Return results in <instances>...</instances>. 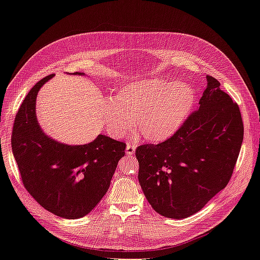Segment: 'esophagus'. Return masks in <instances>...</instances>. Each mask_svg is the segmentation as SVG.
Masks as SVG:
<instances>
[{"label":"esophagus","instance_id":"obj_1","mask_svg":"<svg viewBox=\"0 0 260 260\" xmlns=\"http://www.w3.org/2000/svg\"><path fill=\"white\" fill-rule=\"evenodd\" d=\"M135 151H136V145L128 143L127 147H125V153H127V155L132 156L133 154H135Z\"/></svg>","mask_w":260,"mask_h":260}]
</instances>
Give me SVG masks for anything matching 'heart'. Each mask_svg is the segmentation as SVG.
Returning <instances> with one entry per match:
<instances>
[{
  "label": "heart",
  "mask_w": 260,
  "mask_h": 260,
  "mask_svg": "<svg viewBox=\"0 0 260 260\" xmlns=\"http://www.w3.org/2000/svg\"><path fill=\"white\" fill-rule=\"evenodd\" d=\"M194 90L187 83L158 78L132 82L122 86L115 101H107L104 119L110 136L122 137L131 127L150 142H160L173 136L190 114Z\"/></svg>",
  "instance_id": "b5f03b06"
}]
</instances>
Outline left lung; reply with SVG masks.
I'll list each match as a JSON object with an SVG mask.
<instances>
[{
    "mask_svg": "<svg viewBox=\"0 0 260 260\" xmlns=\"http://www.w3.org/2000/svg\"><path fill=\"white\" fill-rule=\"evenodd\" d=\"M199 109L158 144L137 147L139 182L155 211L185 219L207 205L232 177L244 137L238 105L207 75Z\"/></svg>",
    "mask_w": 260,
    "mask_h": 260,
    "instance_id": "left-lung-1",
    "label": "left lung"
}]
</instances>
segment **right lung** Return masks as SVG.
Listing matches in <instances>:
<instances>
[{"label":"right lung","mask_w":260,"mask_h":260,"mask_svg":"<svg viewBox=\"0 0 260 260\" xmlns=\"http://www.w3.org/2000/svg\"><path fill=\"white\" fill-rule=\"evenodd\" d=\"M51 78L40 80L20 105L13 124L12 150L31 197L63 219H79L107 192L119 159L125 154V143L104 135L84 145H67L48 138L37 122L35 107L38 90Z\"/></svg>","instance_id":"right-lung-1"}]
</instances>
